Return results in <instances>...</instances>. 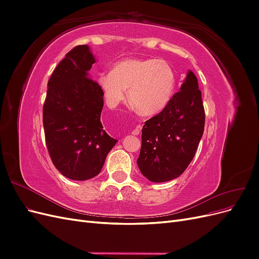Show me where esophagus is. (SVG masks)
Returning <instances> with one entry per match:
<instances>
[{
    "mask_svg": "<svg viewBox=\"0 0 259 259\" xmlns=\"http://www.w3.org/2000/svg\"><path fill=\"white\" fill-rule=\"evenodd\" d=\"M140 132H142V125H138L136 128H134V130L132 131V135L137 136V135L140 134Z\"/></svg>",
    "mask_w": 259,
    "mask_h": 259,
    "instance_id": "34e87169",
    "label": "esophagus"
}]
</instances>
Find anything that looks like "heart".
Instances as JSON below:
<instances>
[{
	"mask_svg": "<svg viewBox=\"0 0 259 259\" xmlns=\"http://www.w3.org/2000/svg\"><path fill=\"white\" fill-rule=\"evenodd\" d=\"M97 84L109 107L126 98L144 115L162 111L173 95L175 73L167 61L152 58H126L113 66L112 72H101Z\"/></svg>",
	"mask_w": 259,
	"mask_h": 259,
	"instance_id": "b5f03b06",
	"label": "heart"
}]
</instances>
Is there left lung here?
Here are the masks:
<instances>
[{"label": "left lung", "mask_w": 259, "mask_h": 259, "mask_svg": "<svg viewBox=\"0 0 259 259\" xmlns=\"http://www.w3.org/2000/svg\"><path fill=\"white\" fill-rule=\"evenodd\" d=\"M205 114L195 74L189 70L163 110L145 122L137 165L152 183L182 175L192 161L204 132Z\"/></svg>", "instance_id": "obj_1"}]
</instances>
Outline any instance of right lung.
I'll list each match as a JSON object with an SVG mask.
<instances>
[{"mask_svg":"<svg viewBox=\"0 0 259 259\" xmlns=\"http://www.w3.org/2000/svg\"><path fill=\"white\" fill-rule=\"evenodd\" d=\"M95 62L89 45L70 51L51 75L43 106L51 159L62 175L72 180L97 176L117 143L100 122L104 94L89 74Z\"/></svg>","mask_w":259,"mask_h":259,"instance_id":"obj_1","label":"right lung"}]
</instances>
